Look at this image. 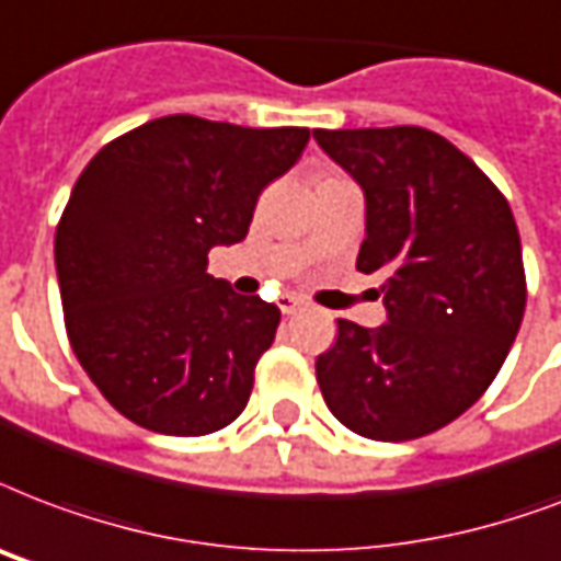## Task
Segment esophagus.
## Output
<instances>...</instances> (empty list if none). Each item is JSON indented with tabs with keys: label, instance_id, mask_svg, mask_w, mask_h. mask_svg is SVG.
<instances>
[{
	"label": "esophagus",
	"instance_id": "34e87169",
	"mask_svg": "<svg viewBox=\"0 0 561 561\" xmlns=\"http://www.w3.org/2000/svg\"><path fill=\"white\" fill-rule=\"evenodd\" d=\"M279 309L282 314H297V311L302 309V299L294 297V294H285V297L279 299Z\"/></svg>",
	"mask_w": 561,
	"mask_h": 561
}]
</instances>
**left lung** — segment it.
<instances>
[{"label":"left lung","instance_id":"obj_1","mask_svg":"<svg viewBox=\"0 0 561 561\" xmlns=\"http://www.w3.org/2000/svg\"><path fill=\"white\" fill-rule=\"evenodd\" d=\"M365 191L356 267L382 276L385 323L337 320L318 356L329 412L374 442H412L477 403L518 335L527 279L506 196L421 126L314 128Z\"/></svg>","mask_w":561,"mask_h":561}]
</instances>
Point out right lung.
I'll use <instances>...</instances> for the list:
<instances>
[{
  "instance_id": "right-lung-1",
  "label": "right lung",
  "mask_w": 561,
  "mask_h": 561,
  "mask_svg": "<svg viewBox=\"0 0 561 561\" xmlns=\"http://www.w3.org/2000/svg\"><path fill=\"white\" fill-rule=\"evenodd\" d=\"M309 128L170 114L84 167L55 232L72 353L119 414L161 435L224 430L250 400L279 309L208 273V250L250 232L259 194Z\"/></svg>"
}]
</instances>
